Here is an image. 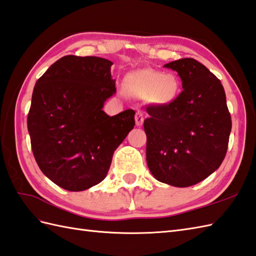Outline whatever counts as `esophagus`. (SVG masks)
<instances>
[{"label": "esophagus", "mask_w": 256, "mask_h": 256, "mask_svg": "<svg viewBox=\"0 0 256 256\" xmlns=\"http://www.w3.org/2000/svg\"><path fill=\"white\" fill-rule=\"evenodd\" d=\"M135 123L138 126H142L144 123V116H142V111H138L135 114Z\"/></svg>", "instance_id": "esophagus-1"}]
</instances>
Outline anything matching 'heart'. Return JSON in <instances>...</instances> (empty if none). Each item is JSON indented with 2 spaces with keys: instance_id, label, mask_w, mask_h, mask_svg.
Returning a JSON list of instances; mask_svg holds the SVG:
<instances>
[{
  "instance_id": "1",
  "label": "heart",
  "mask_w": 256,
  "mask_h": 256,
  "mask_svg": "<svg viewBox=\"0 0 256 256\" xmlns=\"http://www.w3.org/2000/svg\"><path fill=\"white\" fill-rule=\"evenodd\" d=\"M126 86L138 97H148L157 104H169L180 92V82L174 74L138 70L126 76Z\"/></svg>"
}]
</instances>
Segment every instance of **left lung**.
Wrapping results in <instances>:
<instances>
[{"label": "left lung", "instance_id": "8db88e82", "mask_svg": "<svg viewBox=\"0 0 256 256\" xmlns=\"http://www.w3.org/2000/svg\"><path fill=\"white\" fill-rule=\"evenodd\" d=\"M164 66L178 72L183 90L171 104L147 109V166L159 182L186 188L220 167L231 118L220 80L203 64L188 58Z\"/></svg>", "mask_w": 256, "mask_h": 256}]
</instances>
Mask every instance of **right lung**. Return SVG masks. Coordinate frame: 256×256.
Here are the masks:
<instances>
[{
  "label": "right lung",
  "instance_id": "1",
  "mask_svg": "<svg viewBox=\"0 0 256 256\" xmlns=\"http://www.w3.org/2000/svg\"><path fill=\"white\" fill-rule=\"evenodd\" d=\"M111 61L65 56L34 88L27 126L44 174L68 191L102 181L112 156L135 126L133 110L110 116L104 104L116 94Z\"/></svg>",
  "mask_w": 256,
  "mask_h": 256
}]
</instances>
